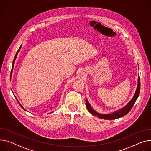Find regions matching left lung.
Listing matches in <instances>:
<instances>
[{
	"mask_svg": "<svg viewBox=\"0 0 151 151\" xmlns=\"http://www.w3.org/2000/svg\"><path fill=\"white\" fill-rule=\"evenodd\" d=\"M139 91H140V78H139V76H138V86H137V88L135 91V95L134 96V97L132 98V99L130 100L129 101V103L126 105L123 108H122V109L117 110L116 112H113L112 114H99L98 113H97L96 112H95V110L92 108V107L90 106L87 98L86 99V107L88 109V111L92 114L93 115L95 116H97L98 118H101V119H115L116 118H119L124 116V115H126V114H127L130 110H131V109L132 108L134 103H135L137 99L138 98L139 95Z\"/></svg>",
	"mask_w": 151,
	"mask_h": 151,
	"instance_id": "left-lung-1",
	"label": "left lung"
}]
</instances>
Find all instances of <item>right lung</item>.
Returning a JSON list of instances; mask_svg holds the SVG:
<instances>
[{
  "label": "right lung",
  "mask_w": 151,
  "mask_h": 151,
  "mask_svg": "<svg viewBox=\"0 0 151 151\" xmlns=\"http://www.w3.org/2000/svg\"><path fill=\"white\" fill-rule=\"evenodd\" d=\"M21 47H22V45L20 46V47H19V50H17V53H16V55H15V57H14V60H13V65H12V73H11V76H12V72H13V67H14V61H15V59H16V56H17V53L19 52V50H20V49L21 48ZM16 99H17V102L19 103V101H18V100H17V99L16 98ZM20 106H21V107L22 108V109H24L25 110H26L22 106H21V104H20Z\"/></svg>",
  "instance_id": "right-lung-1"
}]
</instances>
